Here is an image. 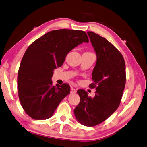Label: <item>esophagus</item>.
Returning a JSON list of instances; mask_svg holds the SVG:
<instances>
[{"instance_id":"1","label":"esophagus","mask_w":147,"mask_h":147,"mask_svg":"<svg viewBox=\"0 0 147 147\" xmlns=\"http://www.w3.org/2000/svg\"><path fill=\"white\" fill-rule=\"evenodd\" d=\"M76 92H77L75 88H74L73 87H71V91H70L71 94H75V93H76Z\"/></svg>"}]
</instances>
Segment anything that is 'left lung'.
Returning <instances> with one entry per match:
<instances>
[{
    "instance_id": "obj_1",
    "label": "left lung",
    "mask_w": 147,
    "mask_h": 147,
    "mask_svg": "<svg viewBox=\"0 0 147 147\" xmlns=\"http://www.w3.org/2000/svg\"><path fill=\"white\" fill-rule=\"evenodd\" d=\"M96 53L92 72L94 97L83 89L78 90L80 102L74 109L77 120L86 127H94L108 119L119 106L126 83L125 62L121 53L106 38L87 32Z\"/></svg>"
}]
</instances>
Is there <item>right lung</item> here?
<instances>
[{"label":"right lung","instance_id":"1","mask_svg":"<svg viewBox=\"0 0 147 147\" xmlns=\"http://www.w3.org/2000/svg\"><path fill=\"white\" fill-rule=\"evenodd\" d=\"M88 42L84 31L62 29L48 32L29 46L20 64L17 84L20 104L32 119L51 117L70 93L68 84L53 86V70L63 65L72 49Z\"/></svg>","mask_w":147,"mask_h":147}]
</instances>
